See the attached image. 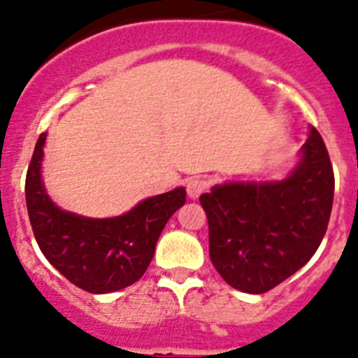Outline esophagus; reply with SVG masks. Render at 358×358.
<instances>
[{
    "mask_svg": "<svg viewBox=\"0 0 358 358\" xmlns=\"http://www.w3.org/2000/svg\"><path fill=\"white\" fill-rule=\"evenodd\" d=\"M205 189H207V182L205 180L194 178L187 182V194H189L191 199H198L201 196V192H205Z\"/></svg>",
    "mask_w": 358,
    "mask_h": 358,
    "instance_id": "34e87169",
    "label": "esophagus"
}]
</instances>
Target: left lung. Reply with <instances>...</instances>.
Returning a JSON list of instances; mask_svg holds the SVG:
<instances>
[{
    "label": "left lung",
    "mask_w": 358,
    "mask_h": 358,
    "mask_svg": "<svg viewBox=\"0 0 358 358\" xmlns=\"http://www.w3.org/2000/svg\"><path fill=\"white\" fill-rule=\"evenodd\" d=\"M334 201L323 137L308 127L294 167L280 180H231L199 196L215 271L237 291L262 294L320 248Z\"/></svg>",
    "instance_id": "left-lung-1"
}]
</instances>
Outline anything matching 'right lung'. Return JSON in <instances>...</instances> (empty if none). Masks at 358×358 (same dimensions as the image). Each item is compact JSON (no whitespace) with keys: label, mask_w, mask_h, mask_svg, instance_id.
Instances as JSON below:
<instances>
[{"label":"right lung","mask_w":358,"mask_h":358,"mask_svg":"<svg viewBox=\"0 0 358 358\" xmlns=\"http://www.w3.org/2000/svg\"><path fill=\"white\" fill-rule=\"evenodd\" d=\"M41 134L27 175V207L38 248L71 283L107 294L135 283L150 266L164 227L185 203V187L143 199L114 217H87L64 210L50 198L43 180Z\"/></svg>","instance_id":"obj_1"}]
</instances>
